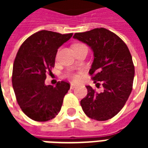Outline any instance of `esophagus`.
<instances>
[{"mask_svg":"<svg viewBox=\"0 0 148 148\" xmlns=\"http://www.w3.org/2000/svg\"><path fill=\"white\" fill-rule=\"evenodd\" d=\"M75 87H77V85L74 83H71V89H74Z\"/></svg>","mask_w":148,"mask_h":148,"instance_id":"obj_1","label":"esophagus"}]
</instances>
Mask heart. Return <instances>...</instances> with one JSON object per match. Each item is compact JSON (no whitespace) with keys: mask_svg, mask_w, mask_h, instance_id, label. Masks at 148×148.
Returning a JSON list of instances; mask_svg holds the SVG:
<instances>
[{"mask_svg":"<svg viewBox=\"0 0 148 148\" xmlns=\"http://www.w3.org/2000/svg\"><path fill=\"white\" fill-rule=\"evenodd\" d=\"M79 46H84V44H82V43H76V44H74V45H73V47H79ZM65 75H66V77H68L70 80L74 81V82H77V81L79 79L78 74H76V73H74L73 71H67V72L65 74Z\"/></svg>","mask_w":148,"mask_h":148,"instance_id":"obj_1","label":"heart"}]
</instances>
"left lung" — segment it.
Here are the masks:
<instances>
[{
  "mask_svg": "<svg viewBox=\"0 0 148 148\" xmlns=\"http://www.w3.org/2000/svg\"><path fill=\"white\" fill-rule=\"evenodd\" d=\"M74 38L93 50L89 74L97 88L103 87L97 93L87 86L88 93L81 101L82 110L93 120H109L122 109L132 90L135 66L130 51L120 37L104 27L75 33Z\"/></svg>",
  "mask_w": 148,
  "mask_h": 148,
  "instance_id": "obj_1",
  "label": "left lung"
}]
</instances>
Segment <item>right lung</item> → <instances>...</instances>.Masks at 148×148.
Segmentation results:
<instances>
[{
    "mask_svg": "<svg viewBox=\"0 0 148 148\" xmlns=\"http://www.w3.org/2000/svg\"><path fill=\"white\" fill-rule=\"evenodd\" d=\"M72 36L39 31L28 37L18 51L12 68V87L21 110L33 121H50L61 109L70 83L62 81L53 86L44 82L55 66L58 47Z\"/></svg>",
    "mask_w": 148,
    "mask_h": 148,
    "instance_id": "1",
    "label": "right lung"
}]
</instances>
